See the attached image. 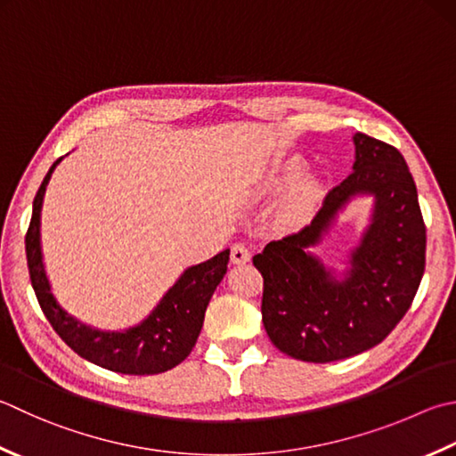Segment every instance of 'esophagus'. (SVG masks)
<instances>
[{"label": "esophagus", "mask_w": 456, "mask_h": 456, "mask_svg": "<svg viewBox=\"0 0 456 456\" xmlns=\"http://www.w3.org/2000/svg\"><path fill=\"white\" fill-rule=\"evenodd\" d=\"M230 257H232V262H234V264H246V262H250V257H252L250 246L244 244V242H236L234 246H232Z\"/></svg>", "instance_id": "1"}]
</instances>
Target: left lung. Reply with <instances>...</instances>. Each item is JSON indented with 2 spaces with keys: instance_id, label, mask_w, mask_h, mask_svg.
Here are the masks:
<instances>
[{
  "instance_id": "8db88e82",
  "label": "left lung",
  "mask_w": 456,
  "mask_h": 456,
  "mask_svg": "<svg viewBox=\"0 0 456 456\" xmlns=\"http://www.w3.org/2000/svg\"><path fill=\"white\" fill-rule=\"evenodd\" d=\"M354 142V173L331 188L312 224L273 240L252 260L264 278L268 338L299 362L330 363L375 347L407 314L425 273L427 228L405 159L363 133ZM357 193H373L376 210L352 270L338 282L305 248Z\"/></svg>"
}]
</instances>
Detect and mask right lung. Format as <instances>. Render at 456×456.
I'll list each match as a JSON object with an SVG mask.
<instances>
[{
    "instance_id": "right-lung-1",
    "label": "right lung",
    "mask_w": 456,
    "mask_h": 456,
    "mask_svg": "<svg viewBox=\"0 0 456 456\" xmlns=\"http://www.w3.org/2000/svg\"><path fill=\"white\" fill-rule=\"evenodd\" d=\"M59 160L61 159L53 162V167L43 178L36 200H33L31 222L28 234H25L31 286L36 289L43 314L53 325L59 338L77 355L94 365L105 367L109 371L125 375H154L165 373L183 363L199 339L206 305H208L214 289L228 270L230 250L216 254L208 262L188 268L168 289V294L160 299V304L154 307V312L136 328L123 333H110L83 325L55 302L41 260L39 214L45 186Z\"/></svg>"
}]
</instances>
